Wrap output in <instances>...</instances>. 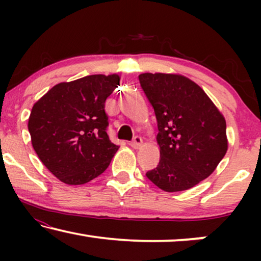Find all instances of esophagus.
<instances>
[{"label":"esophagus","mask_w":261,"mask_h":261,"mask_svg":"<svg viewBox=\"0 0 261 261\" xmlns=\"http://www.w3.org/2000/svg\"><path fill=\"white\" fill-rule=\"evenodd\" d=\"M130 146H132V147H133L134 149L140 148L141 146H142V139H141L140 137H135L134 140L130 142Z\"/></svg>","instance_id":"obj_1"}]
</instances>
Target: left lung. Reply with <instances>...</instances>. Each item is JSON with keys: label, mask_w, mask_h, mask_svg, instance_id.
I'll list each match as a JSON object with an SVG mask.
<instances>
[{"label": "left lung", "mask_w": 261, "mask_h": 261, "mask_svg": "<svg viewBox=\"0 0 261 261\" xmlns=\"http://www.w3.org/2000/svg\"><path fill=\"white\" fill-rule=\"evenodd\" d=\"M154 108L158 166L146 176L166 192L184 191L208 178L228 149L226 120L204 90L178 73H141Z\"/></svg>", "instance_id": "obj_1"}]
</instances>
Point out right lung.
<instances>
[{
    "mask_svg": "<svg viewBox=\"0 0 261 261\" xmlns=\"http://www.w3.org/2000/svg\"><path fill=\"white\" fill-rule=\"evenodd\" d=\"M119 74H91L62 82L34 103L28 130L35 153L67 185L88 183L105 172L119 149L107 134L105 103Z\"/></svg>",
    "mask_w": 261,
    "mask_h": 261,
    "instance_id": "obj_1",
    "label": "right lung"
}]
</instances>
